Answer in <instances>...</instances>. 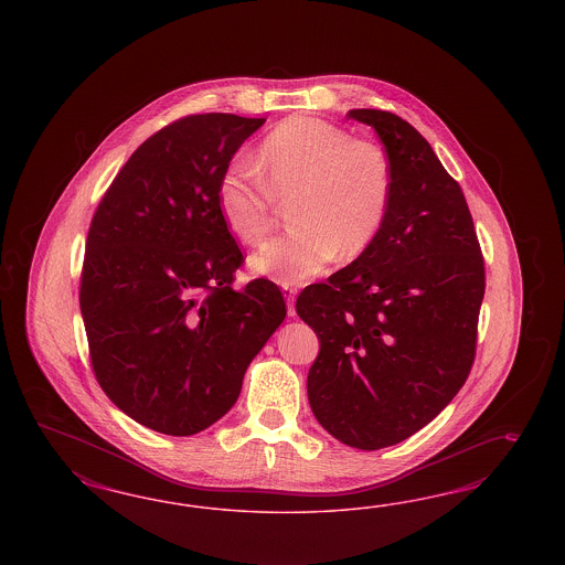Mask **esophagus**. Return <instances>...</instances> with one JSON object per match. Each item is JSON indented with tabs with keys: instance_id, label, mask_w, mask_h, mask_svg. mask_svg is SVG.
<instances>
[{
	"instance_id": "esophagus-1",
	"label": "esophagus",
	"mask_w": 565,
	"mask_h": 565,
	"mask_svg": "<svg viewBox=\"0 0 565 565\" xmlns=\"http://www.w3.org/2000/svg\"><path fill=\"white\" fill-rule=\"evenodd\" d=\"M281 290H284L286 302H288V315L294 317V315H296V307H294V302H296V294H298V290H296V288H291V286H284Z\"/></svg>"
}]
</instances>
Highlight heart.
<instances>
[{
  "label": "heart",
  "mask_w": 565,
  "mask_h": 565,
  "mask_svg": "<svg viewBox=\"0 0 565 565\" xmlns=\"http://www.w3.org/2000/svg\"><path fill=\"white\" fill-rule=\"evenodd\" d=\"M258 163L244 153L227 163L217 184V209L236 238L258 246L274 230L275 196H294L296 230L250 260L257 274L275 281L302 284L338 255L359 257L387 220L394 194L390 157L335 124L291 116L263 138Z\"/></svg>",
  "instance_id": "b5f03b06"
}]
</instances>
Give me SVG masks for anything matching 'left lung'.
I'll return each mask as SVG.
<instances>
[{"label": "left lung", "mask_w": 565, "mask_h": 565, "mask_svg": "<svg viewBox=\"0 0 565 565\" xmlns=\"http://www.w3.org/2000/svg\"><path fill=\"white\" fill-rule=\"evenodd\" d=\"M375 128L394 170L373 244L296 312L321 340L308 402L342 444L381 449L428 425L462 390L477 356L484 258L460 184L408 121L352 109Z\"/></svg>", "instance_id": "8db88e82"}]
</instances>
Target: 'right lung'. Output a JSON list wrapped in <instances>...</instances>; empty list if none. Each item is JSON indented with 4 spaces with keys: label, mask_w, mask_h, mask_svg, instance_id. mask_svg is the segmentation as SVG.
I'll use <instances>...</instances> for the list:
<instances>
[{
    "label": "right lung",
    "mask_w": 565,
    "mask_h": 565,
    "mask_svg": "<svg viewBox=\"0 0 565 565\" xmlns=\"http://www.w3.org/2000/svg\"><path fill=\"white\" fill-rule=\"evenodd\" d=\"M265 118L194 114L147 138L105 190L86 236L81 310L93 373L142 427L189 437L217 423L286 319L217 209V184Z\"/></svg>",
    "instance_id": "right-lung-1"
}]
</instances>
